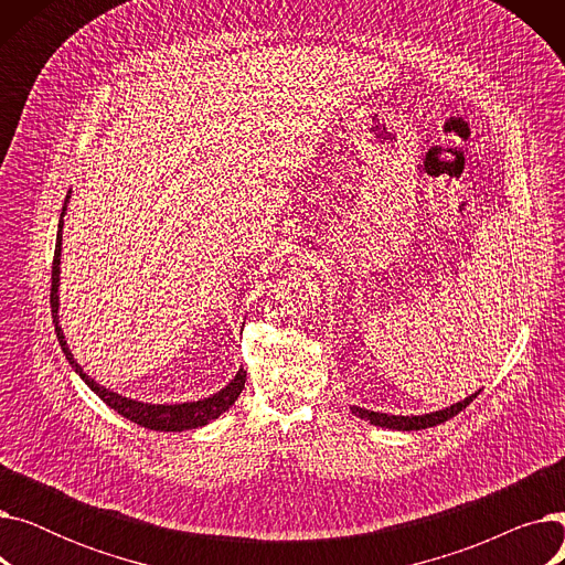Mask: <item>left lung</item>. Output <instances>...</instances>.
I'll return each instance as SVG.
<instances>
[{
  "label": "left lung",
  "mask_w": 565,
  "mask_h": 565,
  "mask_svg": "<svg viewBox=\"0 0 565 565\" xmlns=\"http://www.w3.org/2000/svg\"><path fill=\"white\" fill-rule=\"evenodd\" d=\"M479 396L471 394L467 396L465 401L447 407V409H439V412H430V414H422V417H396V414H382V412H371V409H364V407H352V412L358 414V417L371 422L373 426H382V428H396V430H422V428H433L437 424H444L449 422L451 417H456L458 412H462L473 398Z\"/></svg>",
  "instance_id": "left-lung-1"
}]
</instances>
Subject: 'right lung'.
Wrapping results in <instances>:
<instances>
[{
	"label": "right lung",
	"mask_w": 565,
	"mask_h": 565,
	"mask_svg": "<svg viewBox=\"0 0 565 565\" xmlns=\"http://www.w3.org/2000/svg\"><path fill=\"white\" fill-rule=\"evenodd\" d=\"M68 199V196H66ZM64 213H66V203L62 207V220H58V231H56V245H54V260H52V288H50V305H52V322H54V332L58 339V345H62L66 360L71 362V366L79 373V377L92 387L94 394H98V398H103L111 409H116L121 417L143 426L151 430H164V433H181V430H192L199 426H205L207 422L217 419L220 414H224L235 401L241 396V392L245 390V380H247V371L241 369L237 375L226 384V387L217 394H213L211 398L203 401H194V403H181V405H148V403H139L126 396H118L100 384L88 377L82 366L73 360V352L68 350V343L64 339L62 328H58V263H62V228H64Z\"/></svg>",
	"instance_id": "add662e5"
}]
</instances>
